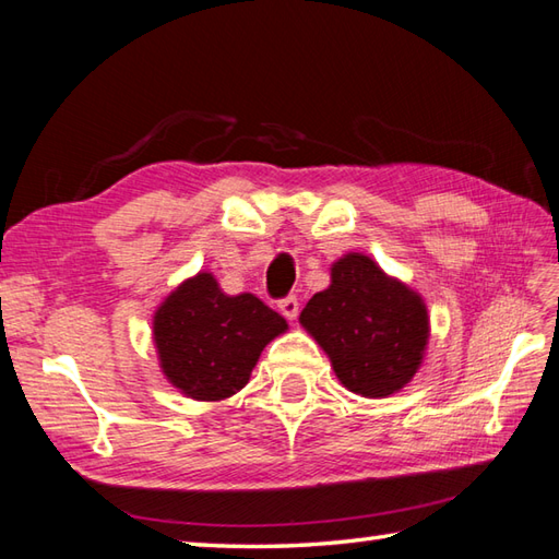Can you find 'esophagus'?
I'll use <instances>...</instances> for the list:
<instances>
[{
  "label": "esophagus",
  "mask_w": 559,
  "mask_h": 559,
  "mask_svg": "<svg viewBox=\"0 0 559 559\" xmlns=\"http://www.w3.org/2000/svg\"><path fill=\"white\" fill-rule=\"evenodd\" d=\"M280 311L287 320H296V316H299V299H296V296H287V299H282Z\"/></svg>",
  "instance_id": "34e87169"
}]
</instances>
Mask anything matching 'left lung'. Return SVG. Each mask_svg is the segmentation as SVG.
<instances>
[{
    "label": "left lung",
    "mask_w": 559,
    "mask_h": 559,
    "mask_svg": "<svg viewBox=\"0 0 559 559\" xmlns=\"http://www.w3.org/2000/svg\"><path fill=\"white\" fill-rule=\"evenodd\" d=\"M299 322L344 388L366 400L406 388L424 366L430 340L424 296L356 251L334 260L328 289L313 294Z\"/></svg>",
    "instance_id": "8db88e82"
}]
</instances>
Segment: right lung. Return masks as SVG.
I'll return each mask as SVG.
<instances>
[{"instance_id": "obj_1", "label": "right lung", "mask_w": 559, "mask_h": 559, "mask_svg": "<svg viewBox=\"0 0 559 559\" xmlns=\"http://www.w3.org/2000/svg\"><path fill=\"white\" fill-rule=\"evenodd\" d=\"M287 330V320L253 294L222 292L207 270L186 277L153 313L159 370L195 402H222L243 390L265 346Z\"/></svg>"}]
</instances>
